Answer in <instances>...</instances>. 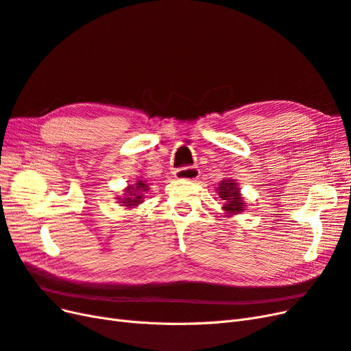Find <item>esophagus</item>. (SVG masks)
<instances>
[{
    "instance_id": "esophagus-1",
    "label": "esophagus",
    "mask_w": 351,
    "mask_h": 351,
    "mask_svg": "<svg viewBox=\"0 0 351 351\" xmlns=\"http://www.w3.org/2000/svg\"><path fill=\"white\" fill-rule=\"evenodd\" d=\"M174 177L180 180H196L199 177L197 167H182L174 171Z\"/></svg>"
}]
</instances>
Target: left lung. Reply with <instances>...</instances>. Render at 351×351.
Instances as JSON below:
<instances>
[{
  "instance_id": "obj_1",
  "label": "left lung",
  "mask_w": 351,
  "mask_h": 351,
  "mask_svg": "<svg viewBox=\"0 0 351 351\" xmlns=\"http://www.w3.org/2000/svg\"><path fill=\"white\" fill-rule=\"evenodd\" d=\"M218 196L226 202L224 209L228 214H237L243 210V199L240 196V190L232 180L221 182L218 187Z\"/></svg>"
}]
</instances>
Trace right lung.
I'll list each match as a JSON object with an SVG mask.
<instances>
[{"label":"right lung","instance_id":"obj_1","mask_svg":"<svg viewBox=\"0 0 351 351\" xmlns=\"http://www.w3.org/2000/svg\"><path fill=\"white\" fill-rule=\"evenodd\" d=\"M147 190V186L145 184V182H142V180H139L136 184H132L129 186V189H127V197L123 199L121 204H125L127 206H136L141 204V200L143 197V192H146Z\"/></svg>","mask_w":351,"mask_h":351}]
</instances>
